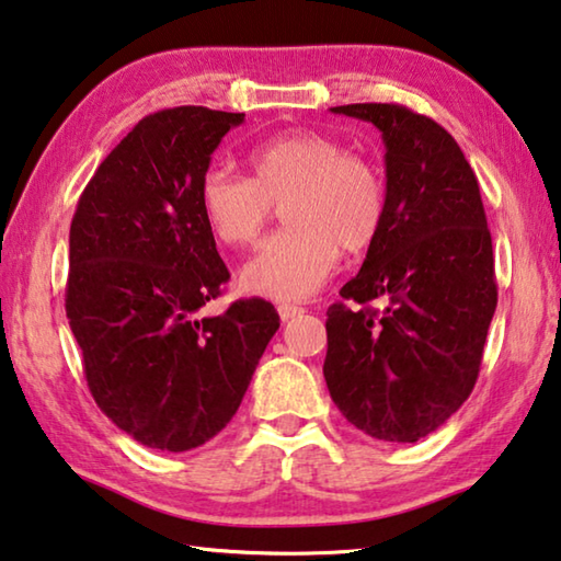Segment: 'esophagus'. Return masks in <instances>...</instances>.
<instances>
[{"mask_svg": "<svg viewBox=\"0 0 561 561\" xmlns=\"http://www.w3.org/2000/svg\"><path fill=\"white\" fill-rule=\"evenodd\" d=\"M300 313H302V308L290 306V302H283V306H278V316H280L283 323H286V320H290V318L300 316Z\"/></svg>", "mask_w": 561, "mask_h": 561, "instance_id": "esophagus-1", "label": "esophagus"}]
</instances>
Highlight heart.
Here are the masks:
<instances>
[{
  "label": "heart",
  "mask_w": 561,
  "mask_h": 561,
  "mask_svg": "<svg viewBox=\"0 0 561 561\" xmlns=\"http://www.w3.org/2000/svg\"><path fill=\"white\" fill-rule=\"evenodd\" d=\"M251 179L208 169L198 208L218 243L259 241L271 206L283 199L288 231L265 241L243 265L241 286L273 300L310 298L347 253L365 251L385 220V181L375 163L310 128L275 134L248 153Z\"/></svg>",
  "instance_id": "1"
}]
</instances>
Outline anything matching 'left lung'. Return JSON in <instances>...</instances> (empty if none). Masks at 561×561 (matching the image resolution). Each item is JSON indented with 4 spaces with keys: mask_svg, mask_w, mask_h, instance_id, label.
<instances>
[{
    "mask_svg": "<svg viewBox=\"0 0 561 561\" xmlns=\"http://www.w3.org/2000/svg\"><path fill=\"white\" fill-rule=\"evenodd\" d=\"M385 144V220L345 302L328 308L323 375L351 425L417 443L470 398L497 308L492 236L474 171L433 118L398 104L330 108ZM382 297L386 308H366Z\"/></svg>",
    "mask_w": 561,
    "mask_h": 561,
    "instance_id": "1",
    "label": "left lung"
}]
</instances>
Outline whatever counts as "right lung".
Here are the masks:
<instances>
[{
	"label": "right lung",
	"mask_w": 561,
	"mask_h": 561,
	"mask_svg": "<svg viewBox=\"0 0 561 561\" xmlns=\"http://www.w3.org/2000/svg\"><path fill=\"white\" fill-rule=\"evenodd\" d=\"M245 114L176 106L101 161L69 231L67 318L101 412L161 453H186L241 405L280 318L261 298L198 318L228 268L198 208L210 156Z\"/></svg>",
	"instance_id": "right-lung-1"
}]
</instances>
